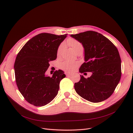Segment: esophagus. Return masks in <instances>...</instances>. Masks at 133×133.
<instances>
[{"instance_id": "1", "label": "esophagus", "mask_w": 133, "mask_h": 133, "mask_svg": "<svg viewBox=\"0 0 133 133\" xmlns=\"http://www.w3.org/2000/svg\"><path fill=\"white\" fill-rule=\"evenodd\" d=\"M65 74H66V76H70V75H72V74H71V73H70V72H65Z\"/></svg>"}]
</instances>
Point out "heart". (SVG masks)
Listing matches in <instances>:
<instances>
[{
    "mask_svg": "<svg viewBox=\"0 0 133 133\" xmlns=\"http://www.w3.org/2000/svg\"><path fill=\"white\" fill-rule=\"evenodd\" d=\"M67 43L68 45L69 46H70L76 53L79 52L80 50H83V46L82 44L77 40L73 38H70L67 40ZM64 44H61L57 50L58 56L61 55L62 52L64 49ZM78 64L79 63L77 62H71L68 61H65L61 64V67L62 69H63L65 71H72L76 69V68L78 66Z\"/></svg>",
    "mask_w": 133,
    "mask_h": 133,
    "instance_id": "heart-1",
    "label": "heart"
}]
</instances>
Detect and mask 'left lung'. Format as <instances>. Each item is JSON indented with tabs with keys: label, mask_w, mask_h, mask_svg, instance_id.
<instances>
[{
	"label": "left lung",
	"mask_w": 133,
	"mask_h": 133,
	"mask_svg": "<svg viewBox=\"0 0 133 133\" xmlns=\"http://www.w3.org/2000/svg\"><path fill=\"white\" fill-rule=\"evenodd\" d=\"M70 37L79 42L84 48V63L79 72H91L90 77L81 76L74 85L80 96L92 103L109 98L115 90L121 77V59L118 49L100 33L87 31Z\"/></svg>",
	"instance_id": "left-lung-1"
}]
</instances>
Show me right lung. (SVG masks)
<instances>
[{
  "label": "right lung",
  "instance_id": "obj_1",
  "mask_svg": "<svg viewBox=\"0 0 133 133\" xmlns=\"http://www.w3.org/2000/svg\"><path fill=\"white\" fill-rule=\"evenodd\" d=\"M67 34L42 33L32 37L18 54L14 64L16 82L25 99L36 106H43L57 96L61 81L66 77L62 70L50 77L46 75L49 62L57 58V50Z\"/></svg>",
  "mask_w": 133,
  "mask_h": 133
}]
</instances>
